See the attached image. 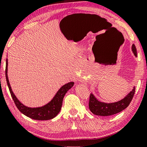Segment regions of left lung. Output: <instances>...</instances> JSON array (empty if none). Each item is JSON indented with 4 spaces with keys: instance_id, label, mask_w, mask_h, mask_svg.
<instances>
[{
    "instance_id": "obj_1",
    "label": "left lung",
    "mask_w": 147,
    "mask_h": 147,
    "mask_svg": "<svg viewBox=\"0 0 147 147\" xmlns=\"http://www.w3.org/2000/svg\"><path fill=\"white\" fill-rule=\"evenodd\" d=\"M131 51L137 57V51L135 45L131 46ZM135 87L123 99L116 102L105 103L98 101L93 94H90L89 108L94 115L99 116H109L121 112L129 106L135 93Z\"/></svg>"
}]
</instances>
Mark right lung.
<instances>
[{"label":"right lung","mask_w":147,"mask_h":147,"mask_svg":"<svg viewBox=\"0 0 147 147\" xmlns=\"http://www.w3.org/2000/svg\"><path fill=\"white\" fill-rule=\"evenodd\" d=\"M6 78L11 97L19 110L24 115L32 119L39 121L50 120V119L54 118L58 115L61 110L62 102H63L65 94L74 86L73 82H71L65 84L59 89L55 96L48 104H45L43 106L38 107V108H29V107L23 105L17 98L13 92L11 90L8 77V59H6Z\"/></svg>","instance_id":"add662e5"}]
</instances>
